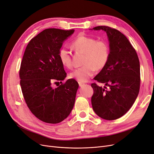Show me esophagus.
<instances>
[{
    "instance_id": "1",
    "label": "esophagus",
    "mask_w": 154,
    "mask_h": 154,
    "mask_svg": "<svg viewBox=\"0 0 154 154\" xmlns=\"http://www.w3.org/2000/svg\"><path fill=\"white\" fill-rule=\"evenodd\" d=\"M79 85L80 87H82V86L84 85L85 84H84V83H82V82H79Z\"/></svg>"
}]
</instances>
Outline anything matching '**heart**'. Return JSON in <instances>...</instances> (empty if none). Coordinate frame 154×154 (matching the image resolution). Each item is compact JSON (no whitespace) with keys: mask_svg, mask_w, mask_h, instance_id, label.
Returning <instances> with one entry per match:
<instances>
[{"mask_svg":"<svg viewBox=\"0 0 154 154\" xmlns=\"http://www.w3.org/2000/svg\"><path fill=\"white\" fill-rule=\"evenodd\" d=\"M72 47L76 52L84 53L81 67L73 70L71 78L79 82H85L91 77L96 69H103L109 58V46L104 40H96L94 38L86 35H79L72 43ZM58 56L62 65L68 69L73 67L72 55L66 47L59 50Z\"/></svg>","mask_w":154,"mask_h":154,"instance_id":"obj_1","label":"heart"}]
</instances>
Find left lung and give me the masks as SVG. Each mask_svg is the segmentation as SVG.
<instances>
[{
  "label": "left lung",
  "mask_w": 154,
  "mask_h": 154,
  "mask_svg": "<svg viewBox=\"0 0 154 154\" xmlns=\"http://www.w3.org/2000/svg\"><path fill=\"white\" fill-rule=\"evenodd\" d=\"M93 29L106 32L110 53L108 63L94 78L109 88L91 84L94 90L92 106L99 117L115 120L128 111L138 96L140 87L139 59L135 48L119 31L106 26Z\"/></svg>",
  "instance_id": "left-lung-1"
}]
</instances>
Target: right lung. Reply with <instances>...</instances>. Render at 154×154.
<instances>
[{"label": "right lung", "mask_w": 154, "mask_h": 154, "mask_svg": "<svg viewBox=\"0 0 154 154\" xmlns=\"http://www.w3.org/2000/svg\"><path fill=\"white\" fill-rule=\"evenodd\" d=\"M73 32L46 29L31 39L24 53L19 69L23 97L31 112L45 123H60L75 103L79 84L73 79L62 82L66 73L58 56L63 41Z\"/></svg>", "instance_id": "right-lung-1"}]
</instances>
